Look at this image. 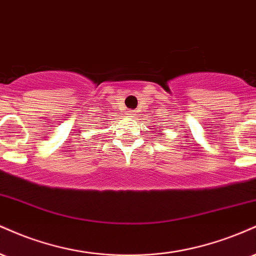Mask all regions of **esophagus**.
<instances>
[{
  "label": "esophagus",
  "instance_id": "34e87169",
  "mask_svg": "<svg viewBox=\"0 0 256 256\" xmlns=\"http://www.w3.org/2000/svg\"><path fill=\"white\" fill-rule=\"evenodd\" d=\"M128 115L130 116V117H133V116H136V112H135V111H128Z\"/></svg>",
  "mask_w": 256,
  "mask_h": 256
}]
</instances>
